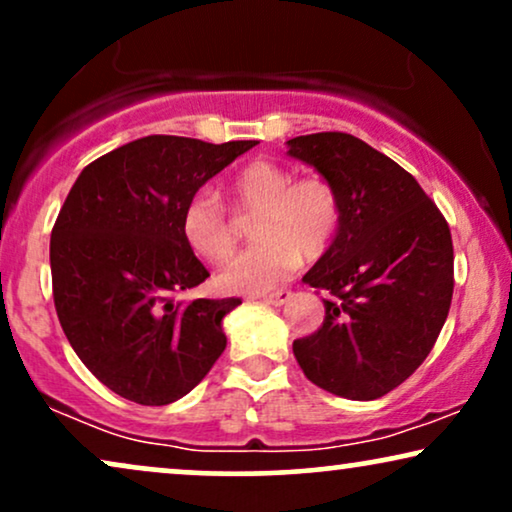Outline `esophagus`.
Instances as JSON below:
<instances>
[{
  "label": "esophagus",
  "mask_w": 512,
  "mask_h": 512,
  "mask_svg": "<svg viewBox=\"0 0 512 512\" xmlns=\"http://www.w3.org/2000/svg\"><path fill=\"white\" fill-rule=\"evenodd\" d=\"M290 297H293V293H290L288 288H281V290H274V293H269V295H262V302L276 304V307H281V304H286Z\"/></svg>",
  "instance_id": "obj_1"
}]
</instances>
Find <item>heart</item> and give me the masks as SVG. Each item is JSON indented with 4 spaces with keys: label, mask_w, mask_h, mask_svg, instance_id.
<instances>
[{
    "label": "heart",
    "mask_w": 512,
    "mask_h": 512,
    "mask_svg": "<svg viewBox=\"0 0 512 512\" xmlns=\"http://www.w3.org/2000/svg\"><path fill=\"white\" fill-rule=\"evenodd\" d=\"M231 205L241 215H260L252 224L255 248L241 252L217 274L224 293L262 295L286 281L304 260L331 248L342 224L335 186L321 174L295 177L286 165L252 160L226 184ZM181 236L193 255L219 264L236 248V224L217 191L198 189L181 210Z\"/></svg>",
    "instance_id": "heart-1"
}]
</instances>
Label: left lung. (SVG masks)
<instances>
[{"instance_id": "1", "label": "left lung", "mask_w": 512, "mask_h": 512, "mask_svg": "<svg viewBox=\"0 0 512 512\" xmlns=\"http://www.w3.org/2000/svg\"><path fill=\"white\" fill-rule=\"evenodd\" d=\"M340 193L342 224L302 281L331 293L321 328L293 342L321 390L371 401L392 392L435 347L454 295V243L428 193L352 134L288 141Z\"/></svg>"}]
</instances>
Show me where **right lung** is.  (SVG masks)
<instances>
[{
  "label": "right lung",
  "instance_id": "obj_1",
  "mask_svg": "<svg viewBox=\"0 0 512 512\" xmlns=\"http://www.w3.org/2000/svg\"><path fill=\"white\" fill-rule=\"evenodd\" d=\"M257 141L153 134L84 167L51 229L63 333L108 390L141 406L189 394L222 357L226 300H179L208 269L181 236V210Z\"/></svg>",
  "mask_w": 512,
  "mask_h": 512
}]
</instances>
